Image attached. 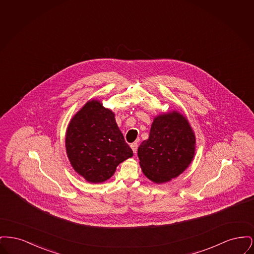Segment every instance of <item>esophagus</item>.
Returning <instances> with one entry per match:
<instances>
[{
  "label": "esophagus",
  "instance_id": "34e87169",
  "mask_svg": "<svg viewBox=\"0 0 254 254\" xmlns=\"http://www.w3.org/2000/svg\"><path fill=\"white\" fill-rule=\"evenodd\" d=\"M130 147L132 148L133 152L136 153V152H137V149H138V144H137V143H132V144L130 145Z\"/></svg>",
  "mask_w": 254,
  "mask_h": 254
}]
</instances>
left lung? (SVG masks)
Instances as JSON below:
<instances>
[{
  "label": "left lung",
  "instance_id": "left-lung-1",
  "mask_svg": "<svg viewBox=\"0 0 254 254\" xmlns=\"http://www.w3.org/2000/svg\"><path fill=\"white\" fill-rule=\"evenodd\" d=\"M194 151L193 131L188 120L174 111L154 119L149 138L138 148V157L145 176L161 184L181 174L192 161Z\"/></svg>",
  "mask_w": 254,
  "mask_h": 254
}]
</instances>
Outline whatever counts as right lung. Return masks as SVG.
Wrapping results in <instances>:
<instances>
[{"label":"right lung","mask_w":254,"mask_h":254,"mask_svg":"<svg viewBox=\"0 0 254 254\" xmlns=\"http://www.w3.org/2000/svg\"><path fill=\"white\" fill-rule=\"evenodd\" d=\"M65 146L73 169L91 183L108 180L120 163L133 155L114 113L94 100L87 102L69 123Z\"/></svg>","instance_id":"add662e5"}]
</instances>
